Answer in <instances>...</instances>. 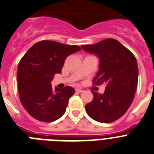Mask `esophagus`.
<instances>
[{
  "instance_id": "1",
  "label": "esophagus",
  "mask_w": 154,
  "mask_h": 154,
  "mask_svg": "<svg viewBox=\"0 0 154 154\" xmlns=\"http://www.w3.org/2000/svg\"><path fill=\"white\" fill-rule=\"evenodd\" d=\"M76 92H79V93H81V92H83L84 90H82V89H76Z\"/></svg>"
}]
</instances>
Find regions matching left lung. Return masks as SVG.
I'll list each match as a JSON object with an SVG mask.
<instances>
[{
	"label": "left lung",
	"mask_w": 154,
	"mask_h": 154,
	"mask_svg": "<svg viewBox=\"0 0 154 154\" xmlns=\"http://www.w3.org/2000/svg\"><path fill=\"white\" fill-rule=\"evenodd\" d=\"M82 48L99 58V70L93 83L106 85L103 94L92 91L93 99L85 105V111L99 123L117 120L126 113L134 99L139 73L137 59L116 39H105Z\"/></svg>",
	"instance_id": "left-lung-1"
}]
</instances>
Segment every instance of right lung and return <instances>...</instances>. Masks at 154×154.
<instances>
[{
	"instance_id": "right-lung-1",
	"label": "right lung",
	"mask_w": 154,
	"mask_h": 154,
	"mask_svg": "<svg viewBox=\"0 0 154 154\" xmlns=\"http://www.w3.org/2000/svg\"><path fill=\"white\" fill-rule=\"evenodd\" d=\"M79 50L77 45L45 40L35 43L24 54L17 67V85L22 106L32 117L50 123L65 113L75 89L65 86L53 90L51 82L55 74L61 73L65 58Z\"/></svg>"
}]
</instances>
